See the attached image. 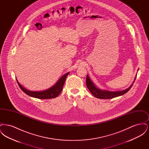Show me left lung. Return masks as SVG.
Masks as SVG:
<instances>
[{"instance_id": "left-lung-1", "label": "left lung", "mask_w": 149, "mask_h": 149, "mask_svg": "<svg viewBox=\"0 0 149 149\" xmlns=\"http://www.w3.org/2000/svg\"><path fill=\"white\" fill-rule=\"evenodd\" d=\"M136 78V77H135V80H134L133 83L132 84V85H131L129 88H128L127 89H126L124 91H117V92H112V91L100 89L99 88H97L91 81L88 75H87V76H86V86H87L88 89L89 90V91L91 92V93L95 97H96L97 98H99V99H112V98H113L115 97H119L120 95H122L128 92V91L132 86Z\"/></svg>"}]
</instances>
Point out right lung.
I'll list each match as a JSON object with an SVG mask.
<instances>
[{"mask_svg":"<svg viewBox=\"0 0 149 149\" xmlns=\"http://www.w3.org/2000/svg\"><path fill=\"white\" fill-rule=\"evenodd\" d=\"M69 74V72H67L63 77H61L58 80L56 83L49 89L43 91H40V92L30 91L26 89L22 85L20 84V83L18 82L17 79L16 80L18 83V84L19 85V88L21 89L22 91L29 96L33 98H36L38 99H51V98H56L62 92L66 78Z\"/></svg>","mask_w":149,"mask_h":149,"instance_id":"1","label":"right lung"}]
</instances>
